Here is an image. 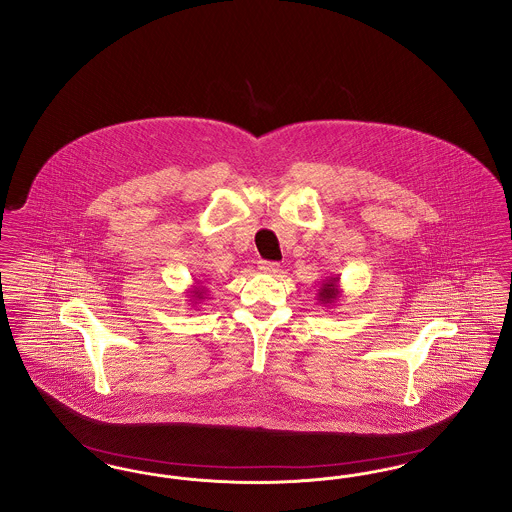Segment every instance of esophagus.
Returning a JSON list of instances; mask_svg holds the SVG:
<instances>
[{
    "mask_svg": "<svg viewBox=\"0 0 512 512\" xmlns=\"http://www.w3.org/2000/svg\"><path fill=\"white\" fill-rule=\"evenodd\" d=\"M259 271L276 272L278 271V263H272V261H259Z\"/></svg>",
    "mask_w": 512,
    "mask_h": 512,
    "instance_id": "1",
    "label": "esophagus"
}]
</instances>
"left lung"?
<instances>
[{
	"label": "left lung",
	"instance_id": "left-lung-1",
	"mask_svg": "<svg viewBox=\"0 0 512 512\" xmlns=\"http://www.w3.org/2000/svg\"><path fill=\"white\" fill-rule=\"evenodd\" d=\"M342 290H340V276L332 274L329 278L323 280L319 292H317V300L325 307H331L336 301L340 300Z\"/></svg>",
	"mask_w": 512,
	"mask_h": 512
}]
</instances>
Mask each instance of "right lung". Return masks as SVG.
I'll return each mask as SVG.
<instances>
[{
	"label": "right lung",
	"instance_id": "add662e5",
	"mask_svg": "<svg viewBox=\"0 0 512 512\" xmlns=\"http://www.w3.org/2000/svg\"><path fill=\"white\" fill-rule=\"evenodd\" d=\"M187 296L191 298V303H193V307L197 305V303H201V301L205 300V296H207V288L205 286H199V284H195V286H191L189 290H187Z\"/></svg>",
	"mask_w": 512,
	"mask_h": 512
}]
</instances>
